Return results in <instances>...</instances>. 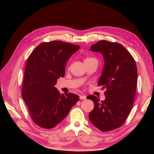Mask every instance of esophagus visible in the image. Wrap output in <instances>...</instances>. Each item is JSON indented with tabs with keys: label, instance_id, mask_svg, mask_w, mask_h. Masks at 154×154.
I'll return each instance as SVG.
<instances>
[{
	"label": "esophagus",
	"instance_id": "34e87169",
	"mask_svg": "<svg viewBox=\"0 0 154 154\" xmlns=\"http://www.w3.org/2000/svg\"><path fill=\"white\" fill-rule=\"evenodd\" d=\"M80 99H82V100H83V99H86V96L85 95H80Z\"/></svg>",
	"mask_w": 154,
	"mask_h": 154
}]
</instances>
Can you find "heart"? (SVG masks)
I'll return each mask as SVG.
<instances>
[{
	"mask_svg": "<svg viewBox=\"0 0 154 154\" xmlns=\"http://www.w3.org/2000/svg\"><path fill=\"white\" fill-rule=\"evenodd\" d=\"M92 59V58H90V57H89V58H86L85 59Z\"/></svg>",
	"mask_w": 154,
	"mask_h": 154,
	"instance_id": "1",
	"label": "heart"
}]
</instances>
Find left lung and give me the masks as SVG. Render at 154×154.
Wrapping results in <instances>:
<instances>
[{
	"mask_svg": "<svg viewBox=\"0 0 154 154\" xmlns=\"http://www.w3.org/2000/svg\"><path fill=\"white\" fill-rule=\"evenodd\" d=\"M91 51L103 56L105 65L98 85L106 89V99L100 101L93 95L87 97L94 103L88 118L100 131L109 132L122 126L131 111L137 82L136 63L119 43L100 40Z\"/></svg>",
	"mask_w": 154,
	"mask_h": 154,
	"instance_id": "8db88e82",
	"label": "left lung"
}]
</instances>
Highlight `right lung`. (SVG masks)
I'll use <instances>...</instances> for the list:
<instances>
[{
	"label": "right lung",
	"instance_id": "obj_1",
	"mask_svg": "<svg viewBox=\"0 0 154 154\" xmlns=\"http://www.w3.org/2000/svg\"><path fill=\"white\" fill-rule=\"evenodd\" d=\"M79 48L77 45L54 40L40 44L29 56L22 97L38 126L46 129L55 127L79 100L77 95L61 94L54 85L64 76L68 59Z\"/></svg>",
	"mask_w": 154,
	"mask_h": 154
}]
</instances>
